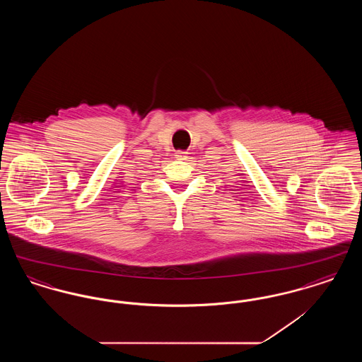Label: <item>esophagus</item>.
<instances>
[{
	"mask_svg": "<svg viewBox=\"0 0 362 362\" xmlns=\"http://www.w3.org/2000/svg\"><path fill=\"white\" fill-rule=\"evenodd\" d=\"M189 153L187 152H183V151H179V152H176V155H175V157L177 158V160H186L187 157H189Z\"/></svg>",
	"mask_w": 362,
	"mask_h": 362,
	"instance_id": "esophagus-1",
	"label": "esophagus"
}]
</instances>
